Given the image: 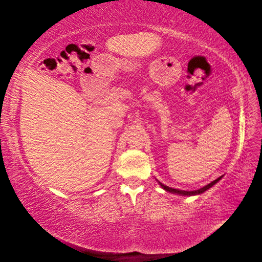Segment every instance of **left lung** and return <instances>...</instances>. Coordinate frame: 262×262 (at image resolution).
Here are the masks:
<instances>
[{
  "label": "left lung",
  "instance_id": "1",
  "mask_svg": "<svg viewBox=\"0 0 262 262\" xmlns=\"http://www.w3.org/2000/svg\"><path fill=\"white\" fill-rule=\"evenodd\" d=\"M222 178H223V176L220 177V178H217V179L214 180V181H211L210 184H208V185H206V186H203V187L199 188V189H195V190H181V189H178V188H172V187H168V186L164 185V184H162V183H159V181H158V184L161 185V187H162L163 189H165L166 192H168V193H173V194H177V195H186V196H192V195H200V194H202V193H205L206 190L211 188L212 186H214L215 184L219 183V181H220Z\"/></svg>",
  "mask_w": 262,
  "mask_h": 262
}]
</instances>
